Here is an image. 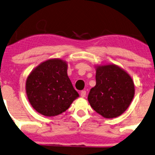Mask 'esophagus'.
Instances as JSON below:
<instances>
[{
  "mask_svg": "<svg viewBox=\"0 0 155 155\" xmlns=\"http://www.w3.org/2000/svg\"><path fill=\"white\" fill-rule=\"evenodd\" d=\"M86 94H87V91L85 90H82L81 92V97H84L86 96Z\"/></svg>",
  "mask_w": 155,
  "mask_h": 155,
  "instance_id": "esophagus-1",
  "label": "esophagus"
}]
</instances>
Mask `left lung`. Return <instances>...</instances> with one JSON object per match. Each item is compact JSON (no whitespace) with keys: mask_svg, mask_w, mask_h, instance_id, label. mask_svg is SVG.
Returning <instances> with one entry per match:
<instances>
[{"mask_svg":"<svg viewBox=\"0 0 155 155\" xmlns=\"http://www.w3.org/2000/svg\"><path fill=\"white\" fill-rule=\"evenodd\" d=\"M134 85L130 76L114 64L97 67L96 86L88 95L91 107L107 119L119 117L132 102Z\"/></svg>","mask_w":155,"mask_h":155,"instance_id":"left-lung-1","label":"left lung"}]
</instances>
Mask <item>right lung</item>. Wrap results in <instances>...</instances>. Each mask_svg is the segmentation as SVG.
<instances>
[{"label":"right lung","mask_w":155,"mask_h":155,"mask_svg":"<svg viewBox=\"0 0 155 155\" xmlns=\"http://www.w3.org/2000/svg\"><path fill=\"white\" fill-rule=\"evenodd\" d=\"M25 90L35 110L47 117L63 113L79 97L67 75V64L58 58L46 61L31 71Z\"/></svg>","instance_id":"1"}]
</instances>
